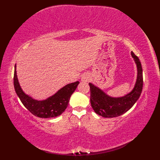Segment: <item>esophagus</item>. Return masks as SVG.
<instances>
[{"instance_id": "34e87169", "label": "esophagus", "mask_w": 160, "mask_h": 160, "mask_svg": "<svg viewBox=\"0 0 160 160\" xmlns=\"http://www.w3.org/2000/svg\"><path fill=\"white\" fill-rule=\"evenodd\" d=\"M89 79V77L87 76V75H84L83 76H82V78H81V80L82 81V82H87L88 80Z\"/></svg>"}]
</instances>
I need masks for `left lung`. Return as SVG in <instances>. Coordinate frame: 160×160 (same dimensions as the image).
I'll return each mask as SVG.
<instances>
[{
  "mask_svg": "<svg viewBox=\"0 0 160 160\" xmlns=\"http://www.w3.org/2000/svg\"><path fill=\"white\" fill-rule=\"evenodd\" d=\"M131 56L137 66L138 75L134 88L130 93L122 97L114 98L89 83L91 90V104L96 113L104 118H114L125 113L133 106L140 98L143 87V75L140 60L131 52Z\"/></svg>",
  "mask_w": 160,
  "mask_h": 160,
  "instance_id": "1",
  "label": "left lung"
}]
</instances>
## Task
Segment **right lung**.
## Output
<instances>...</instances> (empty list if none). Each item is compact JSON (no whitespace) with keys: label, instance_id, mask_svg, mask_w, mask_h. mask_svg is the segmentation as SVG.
<instances>
[{"label":"right lung","instance_id":"right-lung-1","mask_svg":"<svg viewBox=\"0 0 160 160\" xmlns=\"http://www.w3.org/2000/svg\"><path fill=\"white\" fill-rule=\"evenodd\" d=\"M79 83L77 81L68 84L47 99L37 100L27 95L21 89L16 74V64L15 65L13 85L17 96L24 106L33 115L41 118H55L62 114L67 108L70 97L76 89Z\"/></svg>","mask_w":160,"mask_h":160}]
</instances>
